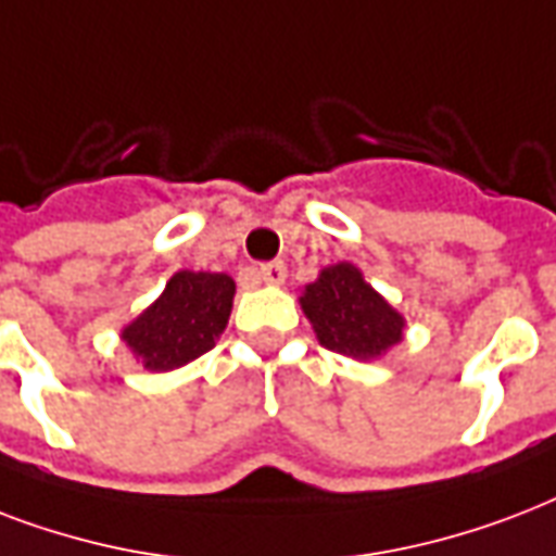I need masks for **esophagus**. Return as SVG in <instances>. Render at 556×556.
<instances>
[{"label":"esophagus","instance_id":"1","mask_svg":"<svg viewBox=\"0 0 556 556\" xmlns=\"http://www.w3.org/2000/svg\"><path fill=\"white\" fill-rule=\"evenodd\" d=\"M261 278H264V283H273V287H281L283 281H287V266L281 264V261H273V264H264L261 266Z\"/></svg>","mask_w":556,"mask_h":556}]
</instances>
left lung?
<instances>
[{
	"label": "left lung",
	"mask_w": 556,
	"mask_h": 556,
	"mask_svg": "<svg viewBox=\"0 0 556 556\" xmlns=\"http://www.w3.org/2000/svg\"><path fill=\"white\" fill-rule=\"evenodd\" d=\"M301 313L313 325L318 345L371 363L403 342L406 316L365 281L351 261L325 266L299 295Z\"/></svg>",
	"instance_id": "1"
}]
</instances>
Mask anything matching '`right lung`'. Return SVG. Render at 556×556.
Segmentation results:
<instances>
[{"instance_id":"add662e5","label":"right lung","mask_w":556,"mask_h":556,"mask_svg":"<svg viewBox=\"0 0 556 556\" xmlns=\"http://www.w3.org/2000/svg\"><path fill=\"white\" fill-rule=\"evenodd\" d=\"M231 304V275L179 269L162 295L122 327V342L141 368L176 371L214 348L229 325Z\"/></svg>"}]
</instances>
